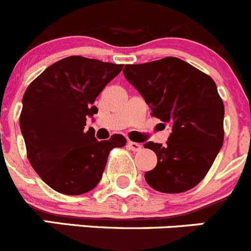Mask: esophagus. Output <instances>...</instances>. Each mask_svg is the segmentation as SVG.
<instances>
[{
  "mask_svg": "<svg viewBox=\"0 0 251 251\" xmlns=\"http://www.w3.org/2000/svg\"><path fill=\"white\" fill-rule=\"evenodd\" d=\"M127 145L130 150H133V151H139V150H142V145H140L139 143L128 142Z\"/></svg>",
  "mask_w": 251,
  "mask_h": 251,
  "instance_id": "1",
  "label": "esophagus"
}]
</instances>
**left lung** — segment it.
Here are the masks:
<instances>
[{"mask_svg":"<svg viewBox=\"0 0 251 251\" xmlns=\"http://www.w3.org/2000/svg\"><path fill=\"white\" fill-rule=\"evenodd\" d=\"M124 77L137 88L151 114L170 126L165 145L148 142L157 164L145 181L154 190L180 193L206 176L224 139V104L216 82L181 59L126 65Z\"/></svg>","mask_w":251,"mask_h":251,"instance_id":"8db88e82","label":"left lung"}]
</instances>
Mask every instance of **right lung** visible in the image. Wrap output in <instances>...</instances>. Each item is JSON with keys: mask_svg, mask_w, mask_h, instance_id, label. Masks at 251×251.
<instances>
[{"mask_svg": "<svg viewBox=\"0 0 251 251\" xmlns=\"http://www.w3.org/2000/svg\"><path fill=\"white\" fill-rule=\"evenodd\" d=\"M123 65L69 56L45 69L25 90L20 127L29 163L52 190L69 196L94 190L101 181L108 154L126 145L123 135L99 140L86 119L107 83Z\"/></svg>", "mask_w": 251, "mask_h": 251, "instance_id": "right-lung-1", "label": "right lung"}]
</instances>
